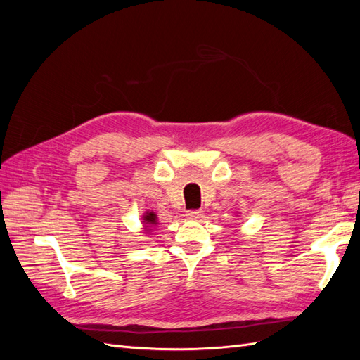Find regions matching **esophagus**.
Here are the masks:
<instances>
[{
	"label": "esophagus",
	"mask_w": 360,
	"mask_h": 360,
	"mask_svg": "<svg viewBox=\"0 0 360 360\" xmlns=\"http://www.w3.org/2000/svg\"><path fill=\"white\" fill-rule=\"evenodd\" d=\"M202 214H204L202 210H189L186 213V217H188V219H191V221H198V219H201Z\"/></svg>",
	"instance_id": "obj_1"
}]
</instances>
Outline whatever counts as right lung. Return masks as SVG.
<instances>
[{
	"label": "right lung",
	"mask_w": 360,
	"mask_h": 360,
	"mask_svg": "<svg viewBox=\"0 0 360 360\" xmlns=\"http://www.w3.org/2000/svg\"><path fill=\"white\" fill-rule=\"evenodd\" d=\"M159 222H158V214L155 212H150L147 210L144 214H143V231L147 234V233H151V228L156 226Z\"/></svg>",
	"instance_id": "obj_1"
}]
</instances>
